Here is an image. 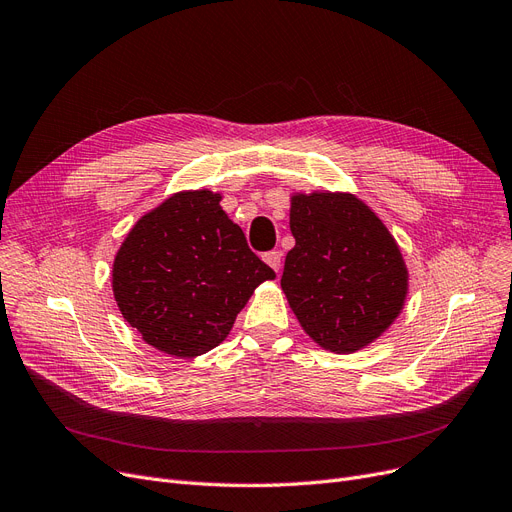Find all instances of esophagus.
<instances>
[{"label": "esophagus", "mask_w": 512, "mask_h": 512, "mask_svg": "<svg viewBox=\"0 0 512 512\" xmlns=\"http://www.w3.org/2000/svg\"><path fill=\"white\" fill-rule=\"evenodd\" d=\"M262 260L267 262L275 273H279V269H281V254H279V252H275V250H273V252H267V254L262 256Z\"/></svg>", "instance_id": "34e87169"}]
</instances>
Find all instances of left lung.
I'll list each match as a JSON object with an SVG mask.
<instances>
[{"label": "left lung", "mask_w": 512, "mask_h": 512, "mask_svg": "<svg viewBox=\"0 0 512 512\" xmlns=\"http://www.w3.org/2000/svg\"><path fill=\"white\" fill-rule=\"evenodd\" d=\"M290 231L296 245L281 290L302 330L338 355L378 340L410 290L403 254L380 216L353 193H292Z\"/></svg>", "instance_id": "1"}]
</instances>
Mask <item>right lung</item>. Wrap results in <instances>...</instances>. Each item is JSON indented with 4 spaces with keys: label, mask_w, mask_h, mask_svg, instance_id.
I'll use <instances>...</instances> for the list:
<instances>
[{
    "label": "right lung",
    "mask_w": 512,
    "mask_h": 512,
    "mask_svg": "<svg viewBox=\"0 0 512 512\" xmlns=\"http://www.w3.org/2000/svg\"><path fill=\"white\" fill-rule=\"evenodd\" d=\"M210 189L178 191L142 214L113 258L124 319L153 349L193 359L229 336L262 281L275 279Z\"/></svg>",
    "instance_id": "right-lung-1"
}]
</instances>
